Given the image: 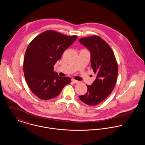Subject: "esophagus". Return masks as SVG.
<instances>
[{
	"mask_svg": "<svg viewBox=\"0 0 145 145\" xmlns=\"http://www.w3.org/2000/svg\"><path fill=\"white\" fill-rule=\"evenodd\" d=\"M72 82H73V83H79V81L78 80H75V79H72Z\"/></svg>",
	"mask_w": 145,
	"mask_h": 145,
	"instance_id": "esophagus-1",
	"label": "esophagus"
}]
</instances>
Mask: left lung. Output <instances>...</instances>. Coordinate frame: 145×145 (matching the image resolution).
<instances>
[{
  "instance_id": "8db88e82",
  "label": "left lung",
  "mask_w": 145,
  "mask_h": 145,
  "mask_svg": "<svg viewBox=\"0 0 145 145\" xmlns=\"http://www.w3.org/2000/svg\"><path fill=\"white\" fill-rule=\"evenodd\" d=\"M91 54L90 63L96 79L91 86L87 85L86 94L79 96L82 101L89 105H97L106 99L114 88L118 74V66L110 46L98 36L79 40Z\"/></svg>"
}]
</instances>
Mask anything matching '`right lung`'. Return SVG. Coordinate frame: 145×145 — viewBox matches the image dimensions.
I'll use <instances>...</instances> for the list:
<instances>
[{
  "mask_svg": "<svg viewBox=\"0 0 145 145\" xmlns=\"http://www.w3.org/2000/svg\"><path fill=\"white\" fill-rule=\"evenodd\" d=\"M77 39L53 30L44 31L28 46L24 57L23 70L27 84L33 94L42 100L56 97L71 83L67 77H61L54 66L64 51Z\"/></svg>",
  "mask_w": 145,
  "mask_h": 145,
  "instance_id": "add662e5",
  "label": "right lung"
}]
</instances>
